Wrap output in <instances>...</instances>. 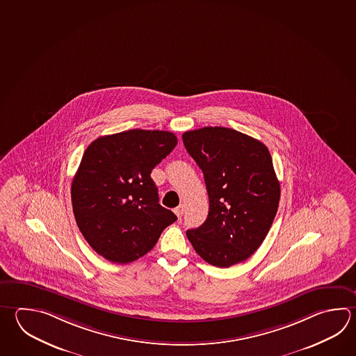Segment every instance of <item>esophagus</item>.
Segmentation results:
<instances>
[{
    "label": "esophagus",
    "instance_id": "obj_1",
    "mask_svg": "<svg viewBox=\"0 0 356 356\" xmlns=\"http://www.w3.org/2000/svg\"><path fill=\"white\" fill-rule=\"evenodd\" d=\"M174 213L177 215V218H179V219H181L182 213H184V207H182V205H179L177 208L175 209Z\"/></svg>",
    "mask_w": 356,
    "mask_h": 356
}]
</instances>
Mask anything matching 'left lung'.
Segmentation results:
<instances>
[{
    "label": "left lung",
    "mask_w": 356,
    "mask_h": 356,
    "mask_svg": "<svg viewBox=\"0 0 356 356\" xmlns=\"http://www.w3.org/2000/svg\"><path fill=\"white\" fill-rule=\"evenodd\" d=\"M182 141L202 168L209 195L208 218L186 232L188 241L219 268L248 259L268 234L281 196L268 148L225 127L188 131Z\"/></svg>",
    "instance_id": "8db88e82"
}]
</instances>
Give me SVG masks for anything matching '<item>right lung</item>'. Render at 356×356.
<instances>
[{
	"label": "right lung",
	"mask_w": 356,
	"mask_h": 356,
	"mask_svg": "<svg viewBox=\"0 0 356 356\" xmlns=\"http://www.w3.org/2000/svg\"><path fill=\"white\" fill-rule=\"evenodd\" d=\"M177 145L168 131L131 129L88 146L72 182L75 220L89 245L112 263L154 248L177 216L159 204L154 166Z\"/></svg>",
	"instance_id": "obj_1"
}]
</instances>
